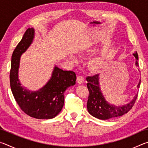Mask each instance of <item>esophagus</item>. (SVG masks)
I'll list each match as a JSON object with an SVG mask.
<instances>
[{"label":"esophagus","mask_w":148,"mask_h":148,"mask_svg":"<svg viewBox=\"0 0 148 148\" xmlns=\"http://www.w3.org/2000/svg\"><path fill=\"white\" fill-rule=\"evenodd\" d=\"M76 81L79 84H82L84 82V77L83 76H77Z\"/></svg>","instance_id":"obj_1"}]
</instances>
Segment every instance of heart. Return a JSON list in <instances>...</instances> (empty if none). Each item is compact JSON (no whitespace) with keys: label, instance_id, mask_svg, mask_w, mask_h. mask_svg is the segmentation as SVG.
<instances>
[{"label":"heart","instance_id":"b5f03b06","mask_svg":"<svg viewBox=\"0 0 148 148\" xmlns=\"http://www.w3.org/2000/svg\"><path fill=\"white\" fill-rule=\"evenodd\" d=\"M99 47L96 44H87L86 47L82 49L81 54L91 55L95 53L97 51ZM108 62L107 53L105 51H102L97 56L92 57L89 60L88 67L90 71L94 73L101 72L105 67Z\"/></svg>","mask_w":148,"mask_h":148}]
</instances>
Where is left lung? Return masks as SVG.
<instances>
[{"instance_id":"1","label":"left lung","mask_w":148,"mask_h":148,"mask_svg":"<svg viewBox=\"0 0 148 148\" xmlns=\"http://www.w3.org/2000/svg\"><path fill=\"white\" fill-rule=\"evenodd\" d=\"M136 59L135 64L138 66V56L136 51L132 54ZM99 74L95 75L93 76H88L87 77V88L89 91V98L87 103V108L89 113L96 118L102 120H106L109 119H114L117 117L121 116L125 114H127L133 106L135 101H136L138 93L133 97L131 102L126 104L120 106L109 103L106 99L104 95L102 94L101 87H100ZM140 84V80L137 87L139 88Z\"/></svg>"}]
</instances>
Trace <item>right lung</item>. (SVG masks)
Wrapping results in <instances>:
<instances>
[{
  "label": "right lung",
  "mask_w": 148,
  "mask_h": 148,
  "mask_svg": "<svg viewBox=\"0 0 148 148\" xmlns=\"http://www.w3.org/2000/svg\"><path fill=\"white\" fill-rule=\"evenodd\" d=\"M34 35V29L29 28L14 49L10 74V87L15 100L26 114L39 119H52L61 111L64 92L76 84V76L74 72L62 71L55 65L51 77L42 88L34 91L21 86L19 79L20 59L33 42Z\"/></svg>",
  "instance_id": "add662e5"
}]
</instances>
